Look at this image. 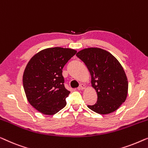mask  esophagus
Wrapping results in <instances>:
<instances>
[{
  "label": "esophagus",
  "instance_id": "34e87169",
  "mask_svg": "<svg viewBox=\"0 0 148 148\" xmlns=\"http://www.w3.org/2000/svg\"><path fill=\"white\" fill-rule=\"evenodd\" d=\"M85 88V85L84 84H80V86L78 87V90H84V89Z\"/></svg>",
  "mask_w": 148,
  "mask_h": 148
}]
</instances>
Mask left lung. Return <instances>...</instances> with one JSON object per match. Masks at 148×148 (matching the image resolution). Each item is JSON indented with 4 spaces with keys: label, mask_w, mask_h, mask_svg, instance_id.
Here are the masks:
<instances>
[{
    "label": "left lung",
    "mask_w": 148,
    "mask_h": 148,
    "mask_svg": "<svg viewBox=\"0 0 148 148\" xmlns=\"http://www.w3.org/2000/svg\"><path fill=\"white\" fill-rule=\"evenodd\" d=\"M76 56L86 64L97 93V103L88 107L101 115L116 111L125 101L128 92L127 78L119 62L109 51L97 47L82 49Z\"/></svg>",
    "instance_id": "1"
}]
</instances>
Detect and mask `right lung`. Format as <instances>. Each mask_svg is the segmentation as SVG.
I'll list each match as a JSON object with an SVG mask.
<instances>
[{
  "mask_svg": "<svg viewBox=\"0 0 148 148\" xmlns=\"http://www.w3.org/2000/svg\"><path fill=\"white\" fill-rule=\"evenodd\" d=\"M77 51L56 47L43 49L28 62L23 84L29 103L45 115H54L66 105L70 91L64 86L62 69Z\"/></svg>",
  "mask_w": 148,
  "mask_h": 148,
  "instance_id": "1",
  "label": "right lung"
}]
</instances>
